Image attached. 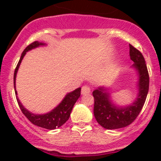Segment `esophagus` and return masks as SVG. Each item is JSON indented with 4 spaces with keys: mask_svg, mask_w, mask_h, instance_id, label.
<instances>
[{
    "mask_svg": "<svg viewBox=\"0 0 161 161\" xmlns=\"http://www.w3.org/2000/svg\"><path fill=\"white\" fill-rule=\"evenodd\" d=\"M91 92L90 88L88 86H83L82 88V90H81V93L84 95V94H87V93H89Z\"/></svg>",
    "mask_w": 161,
    "mask_h": 161,
    "instance_id": "34e87169",
    "label": "esophagus"
}]
</instances>
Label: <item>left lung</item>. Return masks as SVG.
<instances>
[{"label":"left lung","instance_id":"8db88e82","mask_svg":"<svg viewBox=\"0 0 161 161\" xmlns=\"http://www.w3.org/2000/svg\"><path fill=\"white\" fill-rule=\"evenodd\" d=\"M130 59L138 74V94L132 103L119 106L111 99V93L105 87H98L93 92V114L97 122L107 130H116L130 125L137 118L145 104L149 91L150 78L142 53L130 44Z\"/></svg>","mask_w":161,"mask_h":161}]
</instances>
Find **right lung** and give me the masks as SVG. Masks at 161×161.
<instances>
[{
  "instance_id": "1",
  "label": "right lung",
  "mask_w": 161,
  "mask_h": 161,
  "mask_svg": "<svg viewBox=\"0 0 161 161\" xmlns=\"http://www.w3.org/2000/svg\"><path fill=\"white\" fill-rule=\"evenodd\" d=\"M42 46H46V43L39 42L37 41L34 42L26 47L23 53H21V58H20V60L16 65V69H15V72H14V88H15V92H16V100H17V103L19 104V107L21 108L22 114L30 120V122H31L36 126L44 128L47 130H55L57 128L61 127L69 119L73 106L78 99V98L80 97L81 88H76L75 90H73V92L67 93L64 98L62 100V102L57 107L54 108L53 109L51 110L50 112L43 114H33V113L30 112L26 109V108L21 104L19 98H17V93H16V73H17V71H18V68L20 67L21 61L23 59L24 56L26 55L27 52L31 50V49L36 48V47Z\"/></svg>"
}]
</instances>
